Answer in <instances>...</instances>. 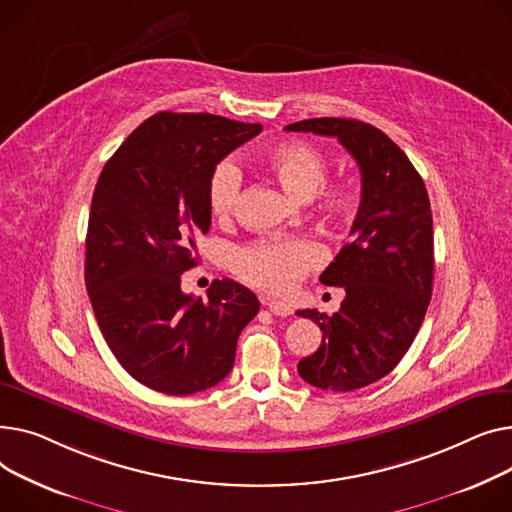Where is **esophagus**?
<instances>
[{
    "label": "esophagus",
    "mask_w": 512,
    "mask_h": 512,
    "mask_svg": "<svg viewBox=\"0 0 512 512\" xmlns=\"http://www.w3.org/2000/svg\"><path fill=\"white\" fill-rule=\"evenodd\" d=\"M262 304H264V306H268V310L273 312L275 316H289V314L293 312L291 304H287V302H281V299H264Z\"/></svg>",
    "instance_id": "1"
}]
</instances>
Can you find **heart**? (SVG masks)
Returning a JSON list of instances; mask_svg holds the SVG:
<instances>
[{"label":"heart","mask_w":512,"mask_h":512,"mask_svg":"<svg viewBox=\"0 0 512 512\" xmlns=\"http://www.w3.org/2000/svg\"><path fill=\"white\" fill-rule=\"evenodd\" d=\"M264 165L279 184L295 194L310 196L326 177V157L308 142L291 140L268 150ZM244 190V175L233 159H223L208 177V208L215 219L227 221ZM320 200L333 210L345 208L349 192L343 186H328ZM324 250L308 237H275L237 248L231 256L235 273L266 291H287L312 268L322 264Z\"/></svg>","instance_id":"heart-1"}]
</instances>
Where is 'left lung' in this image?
I'll list each match as a JSON object with an SVG mask.
<instances>
[{
    "label": "left lung",
    "instance_id": "obj_1",
    "mask_svg": "<svg viewBox=\"0 0 512 512\" xmlns=\"http://www.w3.org/2000/svg\"><path fill=\"white\" fill-rule=\"evenodd\" d=\"M337 138L359 165L362 200L351 242L320 283L343 287L333 316L297 310L322 330L320 347L297 364L308 384L349 393L393 372L424 322L434 279V231L424 179L382 130L343 117L285 126Z\"/></svg>",
    "mask_w": 512,
    "mask_h": 512
}]
</instances>
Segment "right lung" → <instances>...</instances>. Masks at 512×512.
I'll return each instance as SVG.
<instances>
[{"mask_svg": "<svg viewBox=\"0 0 512 512\" xmlns=\"http://www.w3.org/2000/svg\"><path fill=\"white\" fill-rule=\"evenodd\" d=\"M260 124L213 113L148 117L105 163L90 204L84 281L101 333L124 370L184 397L233 368L258 297L231 279L208 299L182 291L196 237L210 229L208 177Z\"/></svg>", "mask_w": 512, "mask_h": 512, "instance_id": "right-lung-1", "label": "right lung"}]
</instances>
